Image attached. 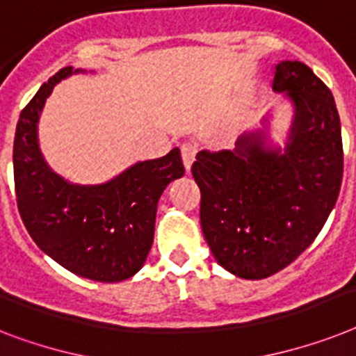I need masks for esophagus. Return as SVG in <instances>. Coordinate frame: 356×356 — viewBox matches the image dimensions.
Returning <instances> with one entry per match:
<instances>
[{"mask_svg":"<svg viewBox=\"0 0 356 356\" xmlns=\"http://www.w3.org/2000/svg\"><path fill=\"white\" fill-rule=\"evenodd\" d=\"M196 152H198L196 143H184V145H181V160H184V165L187 171H191V165H193V161H195Z\"/></svg>","mask_w":356,"mask_h":356,"instance_id":"obj_1","label":"esophagus"}]
</instances>
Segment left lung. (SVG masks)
Returning <instances> with one entry per match:
<instances>
[{"label":"left lung","instance_id":"left-lung-1","mask_svg":"<svg viewBox=\"0 0 356 356\" xmlns=\"http://www.w3.org/2000/svg\"><path fill=\"white\" fill-rule=\"evenodd\" d=\"M273 90L293 105L284 149L264 129L233 151H200L193 176L202 193L200 222L220 266L260 280L309 248L339 198L343 172L340 118L331 90L302 61H280Z\"/></svg>","mask_w":356,"mask_h":356}]
</instances>
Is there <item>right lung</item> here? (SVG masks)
I'll return each instance as SVG.
<instances>
[{"label": "right lung", "instance_id": "obj_1", "mask_svg": "<svg viewBox=\"0 0 356 356\" xmlns=\"http://www.w3.org/2000/svg\"><path fill=\"white\" fill-rule=\"evenodd\" d=\"M78 72L85 70L56 72L19 114L13 158L17 209L32 240L54 262L89 280L122 282L145 264L158 200L185 169L176 147L98 185L70 184L52 171L40 151L38 122L54 85Z\"/></svg>", "mask_w": 356, "mask_h": 356}]
</instances>
